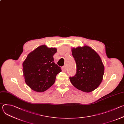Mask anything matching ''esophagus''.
<instances>
[{
	"label": "esophagus",
	"mask_w": 124,
	"mask_h": 124,
	"mask_svg": "<svg viewBox=\"0 0 124 124\" xmlns=\"http://www.w3.org/2000/svg\"><path fill=\"white\" fill-rule=\"evenodd\" d=\"M62 70H63V71H65V72L67 71V66L66 65H64L62 67Z\"/></svg>",
	"instance_id": "1"
}]
</instances>
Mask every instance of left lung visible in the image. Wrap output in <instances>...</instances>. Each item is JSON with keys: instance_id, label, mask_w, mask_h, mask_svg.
Masks as SVG:
<instances>
[{"instance_id": "obj_1", "label": "left lung", "mask_w": 124, "mask_h": 124, "mask_svg": "<svg viewBox=\"0 0 124 124\" xmlns=\"http://www.w3.org/2000/svg\"><path fill=\"white\" fill-rule=\"evenodd\" d=\"M77 65L76 75L70 77L72 84L83 92H92L101 83L104 67L102 60L93 49L88 46L72 48Z\"/></svg>"}]
</instances>
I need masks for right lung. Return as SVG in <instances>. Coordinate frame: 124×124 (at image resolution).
Returning a JSON list of instances; mask_svg holds the SVG:
<instances>
[{
	"label": "right lung",
	"instance_id": "1",
	"mask_svg": "<svg viewBox=\"0 0 124 124\" xmlns=\"http://www.w3.org/2000/svg\"><path fill=\"white\" fill-rule=\"evenodd\" d=\"M56 52V48L42 45L28 54L23 63V72L25 83L32 90L43 92L54 83L61 72L53 57Z\"/></svg>",
	"mask_w": 124,
	"mask_h": 124
}]
</instances>
